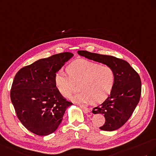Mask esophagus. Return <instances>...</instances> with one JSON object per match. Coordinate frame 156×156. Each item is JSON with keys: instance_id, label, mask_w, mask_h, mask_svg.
Returning a JSON list of instances; mask_svg holds the SVG:
<instances>
[{"instance_id": "1", "label": "esophagus", "mask_w": 156, "mask_h": 156, "mask_svg": "<svg viewBox=\"0 0 156 156\" xmlns=\"http://www.w3.org/2000/svg\"><path fill=\"white\" fill-rule=\"evenodd\" d=\"M80 106V107L83 109V110H84L86 111V112H91V109L90 108H87V107H86L85 106H83V105H79Z\"/></svg>"}]
</instances>
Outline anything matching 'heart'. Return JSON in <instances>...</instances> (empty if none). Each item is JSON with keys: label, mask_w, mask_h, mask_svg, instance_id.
I'll use <instances>...</instances> for the list:
<instances>
[{"label": "heart", "mask_w": 156, "mask_h": 156, "mask_svg": "<svg viewBox=\"0 0 156 156\" xmlns=\"http://www.w3.org/2000/svg\"><path fill=\"white\" fill-rule=\"evenodd\" d=\"M68 74L57 71L54 82L61 95L68 97L78 84L80 91L72 97L78 103L99 104L105 101L112 92L115 83V73L108 65H102L86 59H77L66 68Z\"/></svg>", "instance_id": "obj_1"}]
</instances>
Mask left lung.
Wrapping results in <instances>:
<instances>
[{
  "label": "left lung",
  "instance_id": "left-lung-1",
  "mask_svg": "<svg viewBox=\"0 0 156 156\" xmlns=\"http://www.w3.org/2000/svg\"><path fill=\"white\" fill-rule=\"evenodd\" d=\"M78 53L104 65L110 66L115 73L112 92L101 105L92 110L93 114H103L105 123L101 130L112 131L123 126L129 119L140 100L141 80L139 74L126 61L114 56L101 55L79 50Z\"/></svg>",
  "mask_w": 156,
  "mask_h": 156
}]
</instances>
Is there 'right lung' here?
<instances>
[{"label": "right lung", "mask_w": 156, "mask_h": 156, "mask_svg": "<svg viewBox=\"0 0 156 156\" xmlns=\"http://www.w3.org/2000/svg\"><path fill=\"white\" fill-rule=\"evenodd\" d=\"M74 55L63 52L39 59L16 74L10 98L17 118L29 131L40 136L54 132L73 103L57 90L54 77Z\"/></svg>", "instance_id": "obj_1"}]
</instances>
